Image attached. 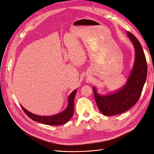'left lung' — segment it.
<instances>
[{"mask_svg":"<svg viewBox=\"0 0 154 154\" xmlns=\"http://www.w3.org/2000/svg\"><path fill=\"white\" fill-rule=\"evenodd\" d=\"M126 33L134 47L135 60L126 85L118 91L107 95H99L93 87L98 109L106 116L119 114L132 107L138 102L146 79L147 64L143 48L132 33Z\"/></svg>","mask_w":154,"mask_h":154,"instance_id":"1","label":"left lung"}]
</instances>
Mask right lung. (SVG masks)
I'll return each mask as SVG.
<instances>
[{
    "label": "right lung",
    "instance_id": "1",
    "mask_svg": "<svg viewBox=\"0 0 154 154\" xmlns=\"http://www.w3.org/2000/svg\"><path fill=\"white\" fill-rule=\"evenodd\" d=\"M77 90H74L70 94L68 98V106L66 109L63 110L62 112L59 114L53 115L51 116H42L32 114L28 110H26L23 107H21L23 111L32 120L40 122L42 124L52 125V126H59L66 123L72 116L74 114V100H75V95Z\"/></svg>",
    "mask_w": 154,
    "mask_h": 154
}]
</instances>
